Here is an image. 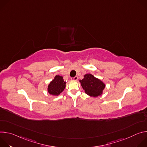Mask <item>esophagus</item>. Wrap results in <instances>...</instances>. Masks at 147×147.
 I'll return each mask as SVG.
<instances>
[{"instance_id":"1","label":"esophagus","mask_w":147,"mask_h":147,"mask_svg":"<svg viewBox=\"0 0 147 147\" xmlns=\"http://www.w3.org/2000/svg\"><path fill=\"white\" fill-rule=\"evenodd\" d=\"M71 80H74V81H76V80H78V77H77V76H75L74 77L71 78Z\"/></svg>"}]
</instances>
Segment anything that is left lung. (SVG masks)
Instances as JSON below:
<instances>
[{"instance_id":"obj_1","label":"left lung","mask_w":147,"mask_h":147,"mask_svg":"<svg viewBox=\"0 0 147 147\" xmlns=\"http://www.w3.org/2000/svg\"><path fill=\"white\" fill-rule=\"evenodd\" d=\"M81 87L86 94L92 97H97L102 94L105 84L99 79L91 74L84 76V78L80 80Z\"/></svg>"}]
</instances>
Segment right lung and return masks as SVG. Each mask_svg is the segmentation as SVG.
<instances>
[{
	"label": "right lung",
	"instance_id": "add662e5",
	"mask_svg": "<svg viewBox=\"0 0 147 147\" xmlns=\"http://www.w3.org/2000/svg\"><path fill=\"white\" fill-rule=\"evenodd\" d=\"M66 82L64 81L63 77L56 75L54 79L51 81L48 87V91L49 94L54 96H58L66 88Z\"/></svg>",
	"mask_w": 147,
	"mask_h": 147
}]
</instances>
